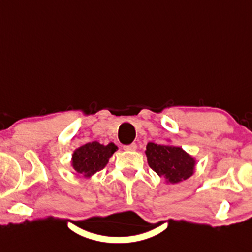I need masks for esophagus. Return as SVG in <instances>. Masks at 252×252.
Here are the masks:
<instances>
[{"mask_svg":"<svg viewBox=\"0 0 252 252\" xmlns=\"http://www.w3.org/2000/svg\"><path fill=\"white\" fill-rule=\"evenodd\" d=\"M123 149H125V150H130V152H134V150L137 149V145L133 142V144H131V145L123 146Z\"/></svg>","mask_w":252,"mask_h":252,"instance_id":"1","label":"esophagus"}]
</instances>
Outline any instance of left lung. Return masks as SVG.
I'll return each mask as SVG.
<instances>
[{
    "instance_id": "1",
    "label": "left lung",
    "mask_w": 252,
    "mask_h": 252,
    "mask_svg": "<svg viewBox=\"0 0 252 252\" xmlns=\"http://www.w3.org/2000/svg\"><path fill=\"white\" fill-rule=\"evenodd\" d=\"M148 165L167 183H179L194 173L196 159L181 147L171 144H154L146 146Z\"/></svg>"
}]
</instances>
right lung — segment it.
<instances>
[{"mask_svg": "<svg viewBox=\"0 0 252 252\" xmlns=\"http://www.w3.org/2000/svg\"><path fill=\"white\" fill-rule=\"evenodd\" d=\"M116 150L118 146L113 142L108 145H102L98 141L88 142L74 150L71 158V166L85 178H92L106 166L110 157Z\"/></svg>", "mask_w": 252, "mask_h": 252, "instance_id": "obj_1", "label": "right lung"}]
</instances>
